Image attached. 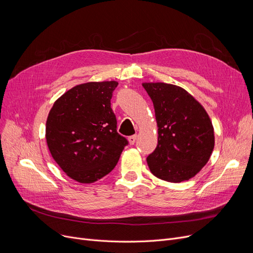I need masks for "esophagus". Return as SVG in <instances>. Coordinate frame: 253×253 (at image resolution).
<instances>
[{
    "instance_id": "obj_1",
    "label": "esophagus",
    "mask_w": 253,
    "mask_h": 253,
    "mask_svg": "<svg viewBox=\"0 0 253 253\" xmlns=\"http://www.w3.org/2000/svg\"><path fill=\"white\" fill-rule=\"evenodd\" d=\"M136 139H137V135H136V134H135V135H131V136L128 137V140H129V143H130V144H134L135 141H136Z\"/></svg>"
}]
</instances>
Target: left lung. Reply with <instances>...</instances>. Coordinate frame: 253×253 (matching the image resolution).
I'll return each instance as SVG.
<instances>
[{"mask_svg": "<svg viewBox=\"0 0 253 253\" xmlns=\"http://www.w3.org/2000/svg\"><path fill=\"white\" fill-rule=\"evenodd\" d=\"M158 124V144L147 162L152 173L169 182L195 176L214 148L213 126L208 114L190 93L166 83H143Z\"/></svg>", "mask_w": 253, "mask_h": 253, "instance_id": "obj_1", "label": "left lung"}]
</instances>
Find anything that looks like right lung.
I'll list each match as a JSON object with an SVG mask.
<instances>
[{
  "label": "right lung",
  "mask_w": 253,
  "mask_h": 253,
  "mask_svg": "<svg viewBox=\"0 0 253 253\" xmlns=\"http://www.w3.org/2000/svg\"><path fill=\"white\" fill-rule=\"evenodd\" d=\"M115 81L78 85L59 97L48 115L49 151L71 178L90 183L109 174L128 144L117 132L111 108Z\"/></svg>",
  "instance_id": "1"
}]
</instances>
